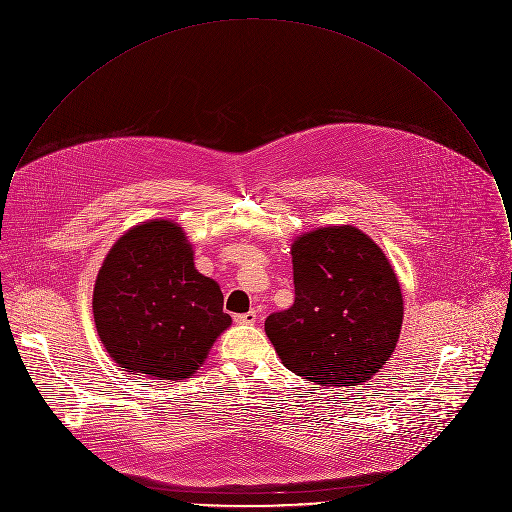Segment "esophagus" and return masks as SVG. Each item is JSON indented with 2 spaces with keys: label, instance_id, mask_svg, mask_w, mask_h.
Wrapping results in <instances>:
<instances>
[{
  "label": "esophagus",
  "instance_id": "esophagus-1",
  "mask_svg": "<svg viewBox=\"0 0 512 512\" xmlns=\"http://www.w3.org/2000/svg\"><path fill=\"white\" fill-rule=\"evenodd\" d=\"M256 319H258L256 311H248V313H238V315H234V321H236L238 325H254Z\"/></svg>",
  "mask_w": 512,
  "mask_h": 512
}]
</instances>
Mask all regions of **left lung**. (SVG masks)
<instances>
[{"label":"left lung","instance_id":"1","mask_svg":"<svg viewBox=\"0 0 512 512\" xmlns=\"http://www.w3.org/2000/svg\"><path fill=\"white\" fill-rule=\"evenodd\" d=\"M290 309L268 315L282 363L321 386L370 380L396 349L404 301L398 278L363 230L343 224L293 240Z\"/></svg>","mask_w":512,"mask_h":512}]
</instances>
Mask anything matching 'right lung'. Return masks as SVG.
Segmentation results:
<instances>
[{
  "instance_id": "add662e5",
  "label": "right lung",
  "mask_w": 512,
  "mask_h": 512,
  "mask_svg": "<svg viewBox=\"0 0 512 512\" xmlns=\"http://www.w3.org/2000/svg\"><path fill=\"white\" fill-rule=\"evenodd\" d=\"M98 337L130 374L185 380L230 327L219 284L195 270L193 248L171 220H147L110 248L92 295Z\"/></svg>"
}]
</instances>
